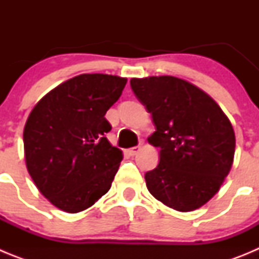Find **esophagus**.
<instances>
[{
    "label": "esophagus",
    "mask_w": 259,
    "mask_h": 259,
    "mask_svg": "<svg viewBox=\"0 0 259 259\" xmlns=\"http://www.w3.org/2000/svg\"><path fill=\"white\" fill-rule=\"evenodd\" d=\"M141 146L137 145V146H134V148H131V149H128V154L130 155H136L137 153L140 152Z\"/></svg>",
    "instance_id": "obj_1"
}]
</instances>
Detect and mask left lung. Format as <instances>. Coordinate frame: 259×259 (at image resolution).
I'll use <instances>...</instances> for the list:
<instances>
[{
	"instance_id": "8db88e82",
	"label": "left lung",
	"mask_w": 259,
	"mask_h": 259,
	"mask_svg": "<svg viewBox=\"0 0 259 259\" xmlns=\"http://www.w3.org/2000/svg\"><path fill=\"white\" fill-rule=\"evenodd\" d=\"M137 100L152 114L155 132L148 141L159 148V163L145 174L158 201L192 211L219 191L235 155V132L207 93L175 76L131 79Z\"/></svg>"
}]
</instances>
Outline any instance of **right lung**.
<instances>
[{"mask_svg": "<svg viewBox=\"0 0 259 259\" xmlns=\"http://www.w3.org/2000/svg\"><path fill=\"white\" fill-rule=\"evenodd\" d=\"M127 79L81 74L52 89L23 132L27 170L45 198L66 212L88 209L111 187L122 150L107 141L105 118Z\"/></svg>", "mask_w": 259, "mask_h": 259, "instance_id": "add662e5", "label": "right lung"}]
</instances>
